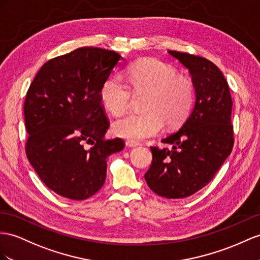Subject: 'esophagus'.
Returning <instances> with one entry per match:
<instances>
[{"label": "esophagus", "instance_id": "1", "mask_svg": "<svg viewBox=\"0 0 260 260\" xmlns=\"http://www.w3.org/2000/svg\"><path fill=\"white\" fill-rule=\"evenodd\" d=\"M126 146H127V147H132V148H134V147H137V146H141V144H139L138 142H133V141H128V142H126Z\"/></svg>", "mask_w": 260, "mask_h": 260}]
</instances>
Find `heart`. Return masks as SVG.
Masks as SVG:
<instances>
[{
  "mask_svg": "<svg viewBox=\"0 0 260 260\" xmlns=\"http://www.w3.org/2000/svg\"><path fill=\"white\" fill-rule=\"evenodd\" d=\"M135 93L148 92L144 113H132L113 125L114 133L129 141H141L160 133L165 121L169 126L180 124L188 116L194 101V85L188 77L158 59H143L125 72ZM104 106L113 115L129 109L132 91L122 77L111 76L100 90Z\"/></svg>",
  "mask_w": 260,
  "mask_h": 260,
  "instance_id": "1",
  "label": "heart"
}]
</instances>
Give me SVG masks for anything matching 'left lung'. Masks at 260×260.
Masks as SVG:
<instances>
[{"label": "left lung", "mask_w": 260, "mask_h": 260, "mask_svg": "<svg viewBox=\"0 0 260 260\" xmlns=\"http://www.w3.org/2000/svg\"><path fill=\"white\" fill-rule=\"evenodd\" d=\"M168 52L189 70L196 102L179 131L162 139L172 148L150 147L152 161L145 180L158 196L183 199L205 187L230 156L233 101L228 81L214 63L187 52Z\"/></svg>", "instance_id": "obj_1"}]
</instances>
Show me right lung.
<instances>
[{"mask_svg":"<svg viewBox=\"0 0 260 260\" xmlns=\"http://www.w3.org/2000/svg\"><path fill=\"white\" fill-rule=\"evenodd\" d=\"M123 60L115 51L78 48L50 59L30 83L24 103L26 155L59 196L80 201L95 194L105 182L106 158L124 148L121 138H104L110 123L100 96Z\"/></svg>","mask_w":260,"mask_h":260,"instance_id":"right-lung-1","label":"right lung"}]
</instances>
